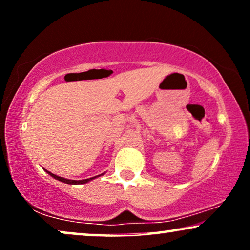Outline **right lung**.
<instances>
[{"label": "right lung", "instance_id": "add662e5", "mask_svg": "<svg viewBox=\"0 0 250 250\" xmlns=\"http://www.w3.org/2000/svg\"><path fill=\"white\" fill-rule=\"evenodd\" d=\"M46 173H47V174H50V175L52 176V177H54V179H56V180H58V181H61V182L67 183V184H84V183H87L88 181L93 180V179H95V177H97V176H94V177H91V179L76 181V180H67V179H63V177H60V176H58V175H54V174L50 173V172H47V170H46ZM99 176H100V175H99Z\"/></svg>", "mask_w": 250, "mask_h": 250}]
</instances>
